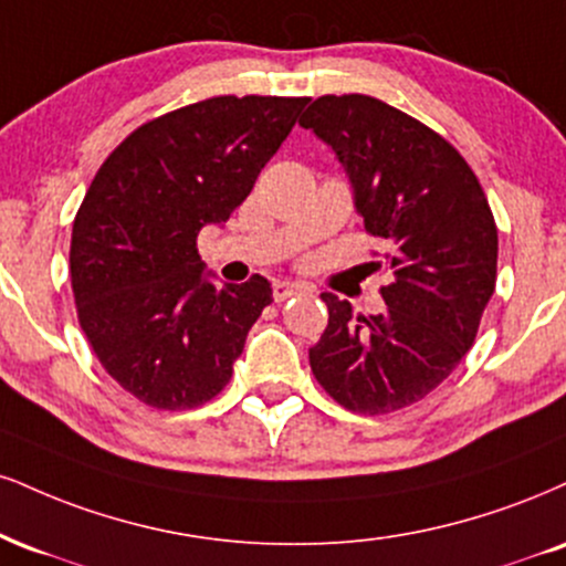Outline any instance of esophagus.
I'll list each match as a JSON object with an SVG mask.
<instances>
[{"instance_id": "obj_1", "label": "esophagus", "mask_w": 566, "mask_h": 566, "mask_svg": "<svg viewBox=\"0 0 566 566\" xmlns=\"http://www.w3.org/2000/svg\"><path fill=\"white\" fill-rule=\"evenodd\" d=\"M301 292H305V284H297V282H274V287H271L274 303H284L287 297L301 295Z\"/></svg>"}]
</instances>
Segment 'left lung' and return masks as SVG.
<instances>
[{
	"label": "left lung",
	"instance_id": "1",
	"mask_svg": "<svg viewBox=\"0 0 566 566\" xmlns=\"http://www.w3.org/2000/svg\"><path fill=\"white\" fill-rule=\"evenodd\" d=\"M301 126L335 149L366 234L382 242L371 265L392 274L377 316L324 292L329 324L308 350L311 371L343 408L385 417L427 398L474 345L495 290L499 229L459 149L398 107L324 94Z\"/></svg>",
	"mask_w": 566,
	"mask_h": 566
}]
</instances>
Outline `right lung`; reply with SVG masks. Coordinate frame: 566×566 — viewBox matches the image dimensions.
Here are the masks:
<instances>
[{"label": "right lung", "mask_w": 566, "mask_h": 566, "mask_svg": "<svg viewBox=\"0 0 566 566\" xmlns=\"http://www.w3.org/2000/svg\"><path fill=\"white\" fill-rule=\"evenodd\" d=\"M305 105L223 94L179 107L134 128L88 184L71 234L78 324L145 406L187 411L229 385L271 284H210L197 234L242 206Z\"/></svg>", "instance_id": "obj_1"}]
</instances>
